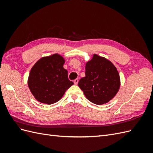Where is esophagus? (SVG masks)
Masks as SVG:
<instances>
[{
	"label": "esophagus",
	"mask_w": 153,
	"mask_h": 153,
	"mask_svg": "<svg viewBox=\"0 0 153 153\" xmlns=\"http://www.w3.org/2000/svg\"><path fill=\"white\" fill-rule=\"evenodd\" d=\"M78 78H76V79H75V80H74V84H75V85L78 84Z\"/></svg>",
	"instance_id": "obj_1"
}]
</instances>
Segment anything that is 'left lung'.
<instances>
[{
  "mask_svg": "<svg viewBox=\"0 0 153 153\" xmlns=\"http://www.w3.org/2000/svg\"><path fill=\"white\" fill-rule=\"evenodd\" d=\"M78 87L87 100L96 105L107 103L118 92L121 79L117 69L109 60L94 54L85 63V76Z\"/></svg>",
  "mask_w": 153,
  "mask_h": 153,
  "instance_id": "1",
  "label": "left lung"
}]
</instances>
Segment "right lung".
I'll list each match as a JSON object with an SVG mask.
<instances>
[{
	"mask_svg": "<svg viewBox=\"0 0 153 153\" xmlns=\"http://www.w3.org/2000/svg\"><path fill=\"white\" fill-rule=\"evenodd\" d=\"M65 59L58 53L41 57L31 68L27 80L32 94L39 102L51 105L62 98L73 85L63 67Z\"/></svg>",
	"mask_w": 153,
	"mask_h": 153,
	"instance_id": "right-lung-1",
	"label": "right lung"
}]
</instances>
